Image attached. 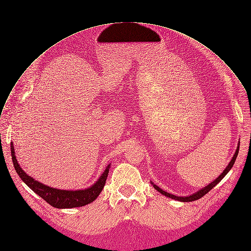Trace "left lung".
Wrapping results in <instances>:
<instances>
[{"label":"left lung","instance_id":"obj_1","mask_svg":"<svg viewBox=\"0 0 251 251\" xmlns=\"http://www.w3.org/2000/svg\"><path fill=\"white\" fill-rule=\"evenodd\" d=\"M238 151H239V144H238V146H237V149H236V151H235L234 155H233L231 161H230L229 164L227 165V168L223 171V173H222L218 177H217L215 180H213L211 183H209L208 186H206V187L203 188L202 190L198 191L197 193H195V194H193V195H191V196H188V197H177V196H175V195H172V194H169V193H166V192L162 191L159 187L155 186L154 183H152V182H151V183H152L154 189H155L156 191H158L160 194L164 195L165 197L172 198V199L176 200V201H180V202H192V201H196V200H199L200 198H202V197L205 196L207 193H209V191H211V190L217 185V183H219V182L223 179V177H224V176L229 173V171L232 169L233 164H234V162H235V160H236V157H237V155H238Z\"/></svg>","mask_w":251,"mask_h":251}]
</instances>
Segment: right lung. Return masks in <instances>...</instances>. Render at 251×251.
<instances>
[{
    "instance_id": "add662e5",
    "label": "right lung",
    "mask_w": 251,
    "mask_h": 251,
    "mask_svg": "<svg viewBox=\"0 0 251 251\" xmlns=\"http://www.w3.org/2000/svg\"><path fill=\"white\" fill-rule=\"evenodd\" d=\"M11 154L12 160L16 173L19 175L21 179L26 183V185L33 191L36 193L39 197H41L45 202L49 205H51L57 209H70V208H76L82 207L88 205L98 198L100 193L104 189L106 183V179L109 174V164L102 176L99 177V179L94 183V185L85 190H77V191H66V190H58L51 187H48L43 185V183L35 180L30 176H28L21 168L16 159L15 151L13 142L11 143Z\"/></svg>"
}]
</instances>
